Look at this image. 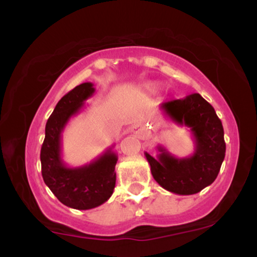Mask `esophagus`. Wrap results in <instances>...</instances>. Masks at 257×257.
I'll use <instances>...</instances> for the list:
<instances>
[{
    "instance_id": "1",
    "label": "esophagus",
    "mask_w": 257,
    "mask_h": 257,
    "mask_svg": "<svg viewBox=\"0 0 257 257\" xmlns=\"http://www.w3.org/2000/svg\"><path fill=\"white\" fill-rule=\"evenodd\" d=\"M133 132H134V134H137V135H139V137H141V135H143V126L141 125H135L134 128H133Z\"/></svg>"
}]
</instances>
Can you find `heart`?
I'll return each mask as SVG.
<instances>
[{
    "label": "heart",
    "mask_w": 257,
    "mask_h": 257,
    "mask_svg": "<svg viewBox=\"0 0 257 257\" xmlns=\"http://www.w3.org/2000/svg\"><path fill=\"white\" fill-rule=\"evenodd\" d=\"M146 90L150 91V93H153V91H156L158 89V84L157 83H147L145 85Z\"/></svg>",
    "instance_id": "1"
}]
</instances>
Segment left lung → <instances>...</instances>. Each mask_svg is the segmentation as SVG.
<instances>
[{"label": "left lung", "mask_w": 257, "mask_h": 257, "mask_svg": "<svg viewBox=\"0 0 257 257\" xmlns=\"http://www.w3.org/2000/svg\"><path fill=\"white\" fill-rule=\"evenodd\" d=\"M161 110L174 123L191 129L194 152L190 157L178 158L161 145L157 158L145 152L153 179L169 192L198 193L215 181L225 158L222 123L213 106L198 93L163 102Z\"/></svg>", "instance_id": "left-lung-1"}]
</instances>
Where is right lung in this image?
<instances>
[{
  "instance_id": "add662e5",
  "label": "right lung",
  "mask_w": 257,
  "mask_h": 257,
  "mask_svg": "<svg viewBox=\"0 0 257 257\" xmlns=\"http://www.w3.org/2000/svg\"><path fill=\"white\" fill-rule=\"evenodd\" d=\"M95 91L85 82L73 88L59 100L46 124V137L41 149V167L44 184L63 204L78 210H88L105 203L116 185L117 155L112 147L85 166L70 168L61 158V133L70 118L83 107Z\"/></svg>"
}]
</instances>
